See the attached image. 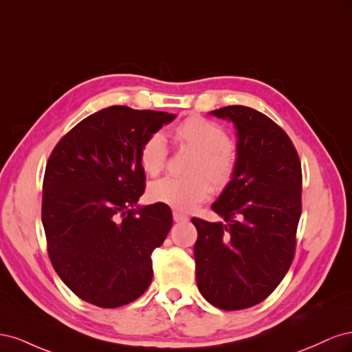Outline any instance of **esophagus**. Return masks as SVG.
Here are the masks:
<instances>
[{"label": "esophagus", "mask_w": 352, "mask_h": 352, "mask_svg": "<svg viewBox=\"0 0 352 352\" xmlns=\"http://www.w3.org/2000/svg\"><path fill=\"white\" fill-rule=\"evenodd\" d=\"M173 220H175L176 223H182V221H188V216H185V214H180V212L175 211V212H173Z\"/></svg>", "instance_id": "obj_1"}]
</instances>
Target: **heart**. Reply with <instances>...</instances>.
<instances>
[{"mask_svg":"<svg viewBox=\"0 0 352 352\" xmlns=\"http://www.w3.org/2000/svg\"><path fill=\"white\" fill-rule=\"evenodd\" d=\"M172 136L179 148L194 153L186 167L188 177L157 180L150 185L148 197L177 211H190L211 195L212 183L214 189L221 190L232 182L236 155L228 132L201 116L186 117L175 127ZM166 163L164 138L153 133L140 148V164L148 176L155 177L163 172Z\"/></svg>","mask_w":352,"mask_h":352,"instance_id":"heart-1","label":"heart"}]
</instances>
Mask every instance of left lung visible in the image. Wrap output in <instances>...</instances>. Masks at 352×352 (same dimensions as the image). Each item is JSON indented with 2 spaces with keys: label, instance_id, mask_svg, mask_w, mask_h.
<instances>
[{
  "label": "left lung",
  "instance_id": "8db88e82",
  "mask_svg": "<svg viewBox=\"0 0 352 352\" xmlns=\"http://www.w3.org/2000/svg\"><path fill=\"white\" fill-rule=\"evenodd\" d=\"M236 127V168L211 208L226 223L192 219L201 295L221 310L260 304L285 278L301 217V162L289 136L243 105L211 111Z\"/></svg>",
  "mask_w": 352,
  "mask_h": 352
}]
</instances>
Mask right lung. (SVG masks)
Returning a JSON list of instances; mask_svg holds the SVG:
<instances>
[{"mask_svg":"<svg viewBox=\"0 0 352 352\" xmlns=\"http://www.w3.org/2000/svg\"><path fill=\"white\" fill-rule=\"evenodd\" d=\"M175 114L111 105L58 141L45 167L42 225L52 267L80 300L135 301L153 280V251L173 225L168 206L140 207V148Z\"/></svg>","mask_w":352,"mask_h":352,"instance_id":"right-lung-1","label":"right lung"}]
</instances>
